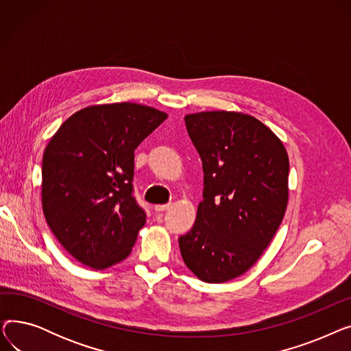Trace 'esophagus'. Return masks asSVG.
<instances>
[{
  "label": "esophagus",
  "mask_w": 351,
  "mask_h": 351,
  "mask_svg": "<svg viewBox=\"0 0 351 351\" xmlns=\"http://www.w3.org/2000/svg\"><path fill=\"white\" fill-rule=\"evenodd\" d=\"M169 206H171V204H163V205H155V210L156 212H165L166 209H169Z\"/></svg>",
  "instance_id": "obj_1"
}]
</instances>
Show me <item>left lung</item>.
Returning <instances> with one entry per match:
<instances>
[{
	"label": "left lung",
	"instance_id": "1",
	"mask_svg": "<svg viewBox=\"0 0 351 351\" xmlns=\"http://www.w3.org/2000/svg\"><path fill=\"white\" fill-rule=\"evenodd\" d=\"M202 159L204 200L193 228L179 237L185 265L208 283L247 271L278 232L287 206L289 158L280 139L245 114L185 117Z\"/></svg>",
	"mask_w": 351,
	"mask_h": 351
}]
</instances>
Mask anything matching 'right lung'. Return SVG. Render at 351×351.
<instances>
[{
    "instance_id": "right-lung-1",
    "label": "right lung",
    "mask_w": 351,
    "mask_h": 351,
    "mask_svg": "<svg viewBox=\"0 0 351 351\" xmlns=\"http://www.w3.org/2000/svg\"><path fill=\"white\" fill-rule=\"evenodd\" d=\"M166 119L138 104L78 110L52 136L43 158V209L55 237L94 269L131 253L146 213L134 196L138 145Z\"/></svg>"
}]
</instances>
